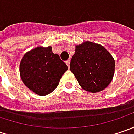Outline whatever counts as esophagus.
I'll use <instances>...</instances> for the list:
<instances>
[{"mask_svg": "<svg viewBox=\"0 0 134 134\" xmlns=\"http://www.w3.org/2000/svg\"><path fill=\"white\" fill-rule=\"evenodd\" d=\"M65 63H66V65H67V66L69 68L70 67V60L69 59V60H67V61L65 62Z\"/></svg>", "mask_w": 134, "mask_h": 134, "instance_id": "1", "label": "esophagus"}]
</instances>
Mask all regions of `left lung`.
Segmentation results:
<instances>
[{"mask_svg": "<svg viewBox=\"0 0 134 134\" xmlns=\"http://www.w3.org/2000/svg\"><path fill=\"white\" fill-rule=\"evenodd\" d=\"M70 70L86 91L98 92L110 84L115 70V61L103 46L86 42L76 46Z\"/></svg>", "mask_w": 134, "mask_h": 134, "instance_id": "1", "label": "left lung"}]
</instances>
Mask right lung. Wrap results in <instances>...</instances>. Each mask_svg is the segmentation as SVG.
Returning a JSON list of instances; mask_svg holds the SVG:
<instances>
[{
	"label": "right lung",
	"instance_id": "1",
	"mask_svg": "<svg viewBox=\"0 0 134 134\" xmlns=\"http://www.w3.org/2000/svg\"><path fill=\"white\" fill-rule=\"evenodd\" d=\"M68 67L51 47H38L24 54L20 63L21 78L27 87L39 95L52 92Z\"/></svg>",
	"mask_w": 134,
	"mask_h": 134
}]
</instances>
